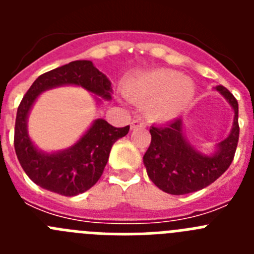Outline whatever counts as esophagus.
Masks as SVG:
<instances>
[{"label": "esophagus", "mask_w": 254, "mask_h": 254, "mask_svg": "<svg viewBox=\"0 0 254 254\" xmlns=\"http://www.w3.org/2000/svg\"><path fill=\"white\" fill-rule=\"evenodd\" d=\"M145 122L140 118H133L131 122V128H137V127H145Z\"/></svg>", "instance_id": "obj_1"}]
</instances>
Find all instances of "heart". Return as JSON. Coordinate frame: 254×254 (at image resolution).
<instances>
[{"label": "heart", "mask_w": 254, "mask_h": 254, "mask_svg": "<svg viewBox=\"0 0 254 254\" xmlns=\"http://www.w3.org/2000/svg\"><path fill=\"white\" fill-rule=\"evenodd\" d=\"M128 94L136 103H149L147 116L155 121L176 118L192 100L193 84L172 69H155L134 78L128 85Z\"/></svg>", "instance_id": "1"}]
</instances>
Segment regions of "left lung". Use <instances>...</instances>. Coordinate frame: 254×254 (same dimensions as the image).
<instances>
[{"label": "left lung", "instance_id": "obj_1", "mask_svg": "<svg viewBox=\"0 0 254 254\" xmlns=\"http://www.w3.org/2000/svg\"><path fill=\"white\" fill-rule=\"evenodd\" d=\"M216 90L234 109V123L214 155H203L190 146L183 136L181 118L150 128L151 142L143 155V164L152 183L167 193L187 194L207 187L223 176L234 159L239 140L238 102L226 87L220 85Z\"/></svg>", "mask_w": 254, "mask_h": 254}]
</instances>
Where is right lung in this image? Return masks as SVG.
Segmentation results:
<instances>
[{
	"mask_svg": "<svg viewBox=\"0 0 254 254\" xmlns=\"http://www.w3.org/2000/svg\"><path fill=\"white\" fill-rule=\"evenodd\" d=\"M61 85H77L107 100L113 91L111 81L91 61H73L40 75L17 108L13 145L20 165L35 185L71 197L84 193L99 181L113 143L128 133L129 126L117 128L107 121L96 120L69 149L55 154L40 152L26 129L29 111L40 93Z\"/></svg>",
	"mask_w": 254,
	"mask_h": 254,
	"instance_id": "1",
	"label": "right lung"
}]
</instances>
